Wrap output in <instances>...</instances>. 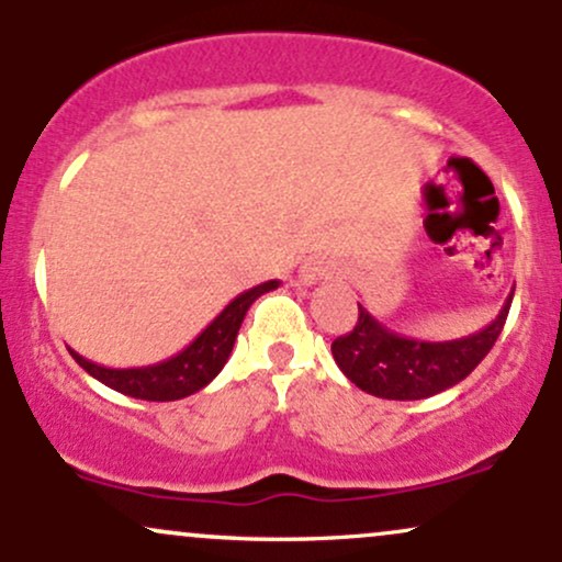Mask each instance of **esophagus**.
<instances>
[{
	"label": "esophagus",
	"instance_id": "obj_1",
	"mask_svg": "<svg viewBox=\"0 0 562 562\" xmlns=\"http://www.w3.org/2000/svg\"><path fill=\"white\" fill-rule=\"evenodd\" d=\"M325 274H327V267L322 261H306L301 267V280L306 282V285H314V282H319Z\"/></svg>",
	"mask_w": 562,
	"mask_h": 562
}]
</instances>
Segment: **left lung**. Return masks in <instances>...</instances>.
Masks as SVG:
<instances>
[{"instance_id":"8db88e82","label":"left lung","mask_w":562,"mask_h":562,"mask_svg":"<svg viewBox=\"0 0 562 562\" xmlns=\"http://www.w3.org/2000/svg\"><path fill=\"white\" fill-rule=\"evenodd\" d=\"M513 293L492 325L454 340H415L389 330L359 303V322L351 333L333 340V357L340 372L357 389L378 398L417 402L436 396L465 380L492 351L505 327Z\"/></svg>"}]
</instances>
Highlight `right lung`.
Wrapping results in <instances>:
<instances>
[{
  "mask_svg": "<svg viewBox=\"0 0 562 562\" xmlns=\"http://www.w3.org/2000/svg\"><path fill=\"white\" fill-rule=\"evenodd\" d=\"M277 288H280V280H269L245 290V293L232 299L227 306L222 308V314H218V317L211 322L190 346L182 348L179 353H173V357L164 359V362L115 370V367L89 362L81 353H76L74 348H68V351L89 375L100 380V383H105L108 389L124 393V396L145 398V402H177V398H184L190 396V393L205 389V385L222 372L248 308L254 306V301L259 299V295Z\"/></svg>",
  "mask_w": 562,
  "mask_h": 562,
  "instance_id": "add662e5",
  "label": "right lung"
}]
</instances>
